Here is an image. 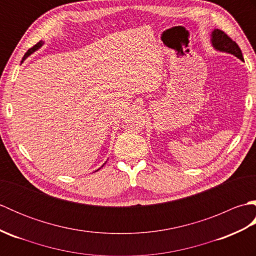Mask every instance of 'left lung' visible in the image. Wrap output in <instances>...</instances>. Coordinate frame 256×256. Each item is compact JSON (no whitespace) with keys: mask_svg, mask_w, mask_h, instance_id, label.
Instances as JSON below:
<instances>
[{"mask_svg":"<svg viewBox=\"0 0 256 256\" xmlns=\"http://www.w3.org/2000/svg\"><path fill=\"white\" fill-rule=\"evenodd\" d=\"M210 36H211L210 38L211 45L214 47V50L231 54V55L236 56V58L241 59L242 62H244L240 47H238L236 42H233L224 32H222L220 30H214Z\"/></svg>","mask_w":256,"mask_h":256,"instance_id":"obj_1","label":"left lung"}]
</instances>
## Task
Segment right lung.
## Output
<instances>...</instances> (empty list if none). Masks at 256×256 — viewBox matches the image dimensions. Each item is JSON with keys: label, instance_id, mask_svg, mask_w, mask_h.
Instances as JSON below:
<instances>
[{"label": "right lung", "instance_id": "1", "mask_svg": "<svg viewBox=\"0 0 256 256\" xmlns=\"http://www.w3.org/2000/svg\"><path fill=\"white\" fill-rule=\"evenodd\" d=\"M42 45H44V42H42V40H40V42H37V44L34 46V47H32V48H30V50H27V52L25 54V55H24V57H23V59H22V62L20 64H23L24 62V60H25V59L27 58V57H30V55H32V54H34L36 50H40V48L42 46ZM104 164H106V162H104ZM104 164H103V165H104ZM102 165V166H103ZM99 170H100V168H99Z\"/></svg>", "mask_w": 256, "mask_h": 256}]
</instances>
